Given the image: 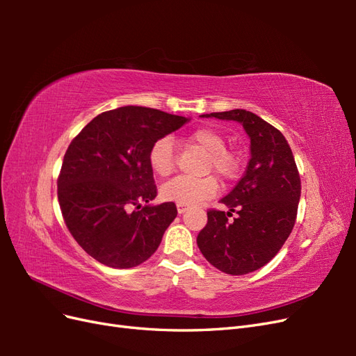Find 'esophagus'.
<instances>
[{
  "label": "esophagus",
  "instance_id": "esophagus-1",
  "mask_svg": "<svg viewBox=\"0 0 356 356\" xmlns=\"http://www.w3.org/2000/svg\"><path fill=\"white\" fill-rule=\"evenodd\" d=\"M187 209H188V207H186V204H181V203H178V204H177V211H178V213H184Z\"/></svg>",
  "mask_w": 356,
  "mask_h": 356
}]
</instances>
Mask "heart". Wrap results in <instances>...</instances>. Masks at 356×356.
<instances>
[{
	"mask_svg": "<svg viewBox=\"0 0 356 356\" xmlns=\"http://www.w3.org/2000/svg\"><path fill=\"white\" fill-rule=\"evenodd\" d=\"M187 143L207 152L204 172L213 170L222 179H230L234 177L239 166V160L234 153L225 149V139L218 131L212 127H199L188 135ZM148 165L159 177H168L172 174L175 168V152L174 143L169 136L159 138L149 148ZM217 191L218 182L213 177H177L160 188V196L163 200L191 207V204H197L213 197Z\"/></svg>",
	"mask_w": 356,
	"mask_h": 356,
	"instance_id": "1",
	"label": "heart"
}]
</instances>
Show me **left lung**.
Listing matches in <instances>:
<instances>
[{"instance_id": "8db88e82", "label": "left lung", "mask_w": 356, "mask_h": 356, "mask_svg": "<svg viewBox=\"0 0 356 356\" xmlns=\"http://www.w3.org/2000/svg\"><path fill=\"white\" fill-rule=\"evenodd\" d=\"M200 117L241 123L251 141V159L241 181L220 200L229 211H208L197 246L218 270L251 273L270 261L293 232L301 193L296 160L285 136L251 111ZM233 211L236 217L230 220Z\"/></svg>"}]
</instances>
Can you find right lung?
I'll return each instance as SVG.
<instances>
[{"label":"right lung","mask_w":356,"mask_h":356,"mask_svg":"<svg viewBox=\"0 0 356 356\" xmlns=\"http://www.w3.org/2000/svg\"><path fill=\"white\" fill-rule=\"evenodd\" d=\"M187 122L127 105L96 115L72 139L58 178V199L72 238L95 260L131 268L156 252L178 211L174 202L149 203L157 188L148 152Z\"/></svg>","instance_id":"add662e5"}]
</instances>
